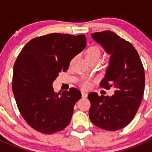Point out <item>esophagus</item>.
I'll return each mask as SVG.
<instances>
[{"instance_id":"esophagus-1","label":"esophagus","mask_w":152,"mask_h":152,"mask_svg":"<svg viewBox=\"0 0 152 152\" xmlns=\"http://www.w3.org/2000/svg\"><path fill=\"white\" fill-rule=\"evenodd\" d=\"M81 96H82V98L85 99L87 97V93L86 92H84V91H82L81 92Z\"/></svg>"}]
</instances>
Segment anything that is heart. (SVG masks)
I'll list each match as a JSON object with an SVG mask.
<instances>
[{"instance_id": "b5f03b06", "label": "heart", "mask_w": 152, "mask_h": 152, "mask_svg": "<svg viewBox=\"0 0 152 152\" xmlns=\"http://www.w3.org/2000/svg\"><path fill=\"white\" fill-rule=\"evenodd\" d=\"M85 56H86V59L96 58L99 60L101 56V50L99 49V47L96 46H90L89 48H87L86 52H85ZM81 86L83 88L87 89V88H88L90 87V83L88 81H85L82 82Z\"/></svg>"}]
</instances>
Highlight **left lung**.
Segmentation results:
<instances>
[{"mask_svg":"<svg viewBox=\"0 0 152 152\" xmlns=\"http://www.w3.org/2000/svg\"><path fill=\"white\" fill-rule=\"evenodd\" d=\"M91 36L111 55L100 86L106 89L113 87L115 91L111 96H99L96 92L88 94V114L94 125L114 132L126 126L137 114L144 95V66L133 45L115 33L105 31Z\"/></svg>","mask_w":152,"mask_h":152,"instance_id":"1","label":"left lung"}]
</instances>
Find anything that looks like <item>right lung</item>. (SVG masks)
Listing matches in <instances>:
<instances>
[{
  "label": "right lung",
  "instance_id": "obj_1",
  "mask_svg": "<svg viewBox=\"0 0 152 152\" xmlns=\"http://www.w3.org/2000/svg\"><path fill=\"white\" fill-rule=\"evenodd\" d=\"M86 45L84 35L53 33L33 38L20 52L13 68L12 89L20 114L34 129L53 134L70 124L81 91L71 88L56 93L52 84Z\"/></svg>",
  "mask_w": 152,
  "mask_h": 152
}]
</instances>
